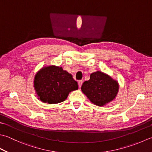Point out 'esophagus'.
Instances as JSON below:
<instances>
[{
	"label": "esophagus",
	"mask_w": 152,
	"mask_h": 152,
	"mask_svg": "<svg viewBox=\"0 0 152 152\" xmlns=\"http://www.w3.org/2000/svg\"><path fill=\"white\" fill-rule=\"evenodd\" d=\"M82 84H83V80H79V81H78V86H79L80 88L81 87Z\"/></svg>",
	"instance_id": "esophagus-1"
}]
</instances>
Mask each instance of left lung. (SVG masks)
I'll list each match as a JSON object with an SVG mask.
<instances>
[{"label":"left lung","instance_id":"left-lung-1","mask_svg":"<svg viewBox=\"0 0 152 152\" xmlns=\"http://www.w3.org/2000/svg\"><path fill=\"white\" fill-rule=\"evenodd\" d=\"M117 81L100 71L91 74L90 78L85 81L81 90L91 103L97 106H103L111 102L118 91Z\"/></svg>","mask_w":152,"mask_h":152}]
</instances>
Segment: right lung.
I'll list each match as a JSON object with an SVG mask.
<instances>
[{"label": "right lung", "mask_w": 152, "mask_h": 152, "mask_svg": "<svg viewBox=\"0 0 152 152\" xmlns=\"http://www.w3.org/2000/svg\"><path fill=\"white\" fill-rule=\"evenodd\" d=\"M34 88L38 99L43 103L55 104L64 102L70 92L78 90V83L62 67L45 66L34 78Z\"/></svg>", "instance_id": "add662e5"}]
</instances>
